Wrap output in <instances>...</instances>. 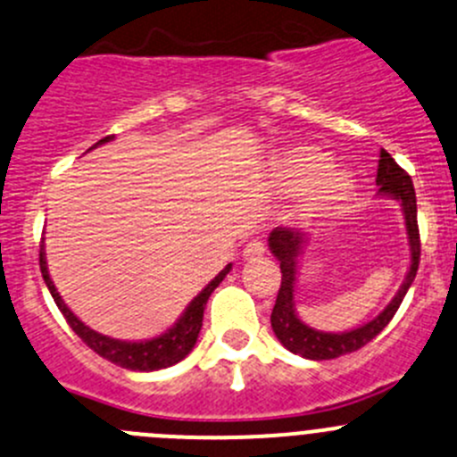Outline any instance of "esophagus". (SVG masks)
Returning a JSON list of instances; mask_svg holds the SVG:
<instances>
[{"label":"esophagus","mask_w":457,"mask_h":457,"mask_svg":"<svg viewBox=\"0 0 457 457\" xmlns=\"http://www.w3.org/2000/svg\"><path fill=\"white\" fill-rule=\"evenodd\" d=\"M242 255H245V260H258L264 255V245L260 240H251L249 245L245 246V251H242Z\"/></svg>","instance_id":"esophagus-1"}]
</instances>
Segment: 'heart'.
<instances>
[{
    "mask_svg": "<svg viewBox=\"0 0 457 457\" xmlns=\"http://www.w3.org/2000/svg\"><path fill=\"white\" fill-rule=\"evenodd\" d=\"M276 184L287 193L305 190V208L323 212L345 202L354 190V179L347 170L332 168V156L314 145L291 147L278 156L273 166Z\"/></svg>",
    "mask_w": 457,
    "mask_h": 457,
    "instance_id": "heart-1",
    "label": "heart"
}]
</instances>
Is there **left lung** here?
I'll use <instances>...</instances> for the list:
<instances>
[{"instance_id": "8db88e82", "label": "left lung", "mask_w": 457, "mask_h": 457, "mask_svg": "<svg viewBox=\"0 0 457 457\" xmlns=\"http://www.w3.org/2000/svg\"><path fill=\"white\" fill-rule=\"evenodd\" d=\"M377 186H379L381 197L395 199L402 206L403 224H406L408 249H411V264L403 278L402 287L395 294L393 301L384 307V312L375 316L368 323L359 325L347 332H323L303 323L296 312V282H298V258L307 245V233L296 231V228H273L269 233V249L273 258L280 262L282 282L278 291L276 305L271 312V328L278 341L294 354H301L312 361H325V359H337V356L350 354L359 350L366 343H370L402 305L408 287L412 285L420 267V228H417V199L415 188H412L411 177L406 170L397 166V161L386 150L379 152V168H377Z\"/></svg>"}]
</instances>
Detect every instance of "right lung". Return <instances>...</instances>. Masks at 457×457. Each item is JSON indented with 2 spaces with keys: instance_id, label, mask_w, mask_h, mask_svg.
Instances as JSON below:
<instances>
[{
  "instance_id": "obj_1",
  "label": "right lung",
  "mask_w": 457,
  "mask_h": 457,
  "mask_svg": "<svg viewBox=\"0 0 457 457\" xmlns=\"http://www.w3.org/2000/svg\"><path fill=\"white\" fill-rule=\"evenodd\" d=\"M114 137H105L101 141L91 145L89 150L94 147L103 145V143H110ZM233 264H226L202 291H199L197 296L188 303V307L184 310V314L177 319V323L172 325L170 329H166L163 334L154 338H145V341H120V338H112L105 337V334L96 332L91 329L89 325L82 323L76 314L67 307V303L62 301V296L55 289L54 280L49 276V267H46V253H45V245L40 249V269H42V278H45L46 287H49L51 296H54L55 305L58 310L62 312V316L67 319V323L71 325L73 332L82 338V343L91 347L96 354H101L103 359L107 361L116 363L120 368H128V370L134 372H152V370H161V368H170L175 363H179L181 359L190 354V350L195 347L199 337V329H202V320H204V307H206L208 298H211L212 291L217 289L221 280L226 278V273L231 271Z\"/></svg>"
}]
</instances>
